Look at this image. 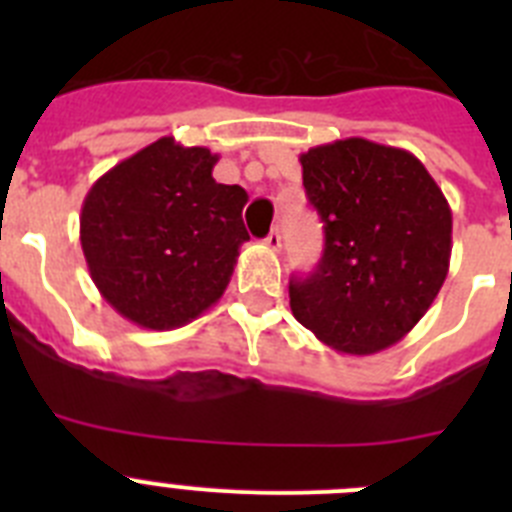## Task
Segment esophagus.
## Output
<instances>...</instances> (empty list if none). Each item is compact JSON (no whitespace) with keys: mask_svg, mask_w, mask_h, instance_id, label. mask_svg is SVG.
<instances>
[{"mask_svg":"<svg viewBox=\"0 0 512 512\" xmlns=\"http://www.w3.org/2000/svg\"><path fill=\"white\" fill-rule=\"evenodd\" d=\"M266 248H271V251H279V248H282V235H279V230L274 228L271 230L269 235H266Z\"/></svg>","mask_w":512,"mask_h":512,"instance_id":"1","label":"esophagus"}]
</instances>
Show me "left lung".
I'll list each match as a JSON object with an SVG mask.
<instances>
[{
	"label": "left lung",
	"instance_id": "1",
	"mask_svg": "<svg viewBox=\"0 0 512 512\" xmlns=\"http://www.w3.org/2000/svg\"><path fill=\"white\" fill-rule=\"evenodd\" d=\"M300 164L325 248L310 277L289 282L295 318L341 354L395 346L446 282L449 202L413 153L374 140H333Z\"/></svg>",
	"mask_w": 512,
	"mask_h": 512
}]
</instances>
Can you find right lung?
<instances>
[{
	"mask_svg": "<svg viewBox=\"0 0 512 512\" xmlns=\"http://www.w3.org/2000/svg\"><path fill=\"white\" fill-rule=\"evenodd\" d=\"M217 153L158 138L102 174L84 197L81 251L99 295L140 328L171 330L228 287L246 189L217 184Z\"/></svg>",
	"mask_w": 512,
	"mask_h": 512,
	"instance_id": "1",
	"label": "right lung"
}]
</instances>
